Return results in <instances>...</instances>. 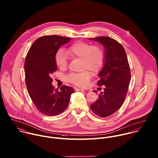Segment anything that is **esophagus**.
<instances>
[{"label":"esophagus","instance_id":"1","mask_svg":"<svg viewBox=\"0 0 158 158\" xmlns=\"http://www.w3.org/2000/svg\"><path fill=\"white\" fill-rule=\"evenodd\" d=\"M74 90L75 91H82V90H84L83 89H79V88H77V87H74Z\"/></svg>","mask_w":158,"mask_h":158}]
</instances>
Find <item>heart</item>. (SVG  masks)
<instances>
[{
    "label": "heart",
    "instance_id": "1",
    "mask_svg": "<svg viewBox=\"0 0 158 158\" xmlns=\"http://www.w3.org/2000/svg\"><path fill=\"white\" fill-rule=\"evenodd\" d=\"M73 59H81V70L78 73H72L67 77L70 83L79 86L87 85L91 73H98L103 68L105 60V54L103 48L98 45L79 41L71 45L67 49V52L62 48L58 50L55 60L57 66L61 69H65L68 64V56Z\"/></svg>",
    "mask_w": 158,
    "mask_h": 158
}]
</instances>
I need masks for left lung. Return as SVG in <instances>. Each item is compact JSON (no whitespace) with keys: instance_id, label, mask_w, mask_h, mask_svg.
I'll return each instance as SVG.
<instances>
[{"instance_id":"8db88e82","label":"left lung","mask_w":158,"mask_h":158,"mask_svg":"<svg viewBox=\"0 0 158 158\" xmlns=\"http://www.w3.org/2000/svg\"><path fill=\"white\" fill-rule=\"evenodd\" d=\"M89 39L101 43L105 48V64L97 82L98 85H103L104 91L90 106L96 115L105 118L116 112L126 99L131 81L130 66L126 51L118 41L110 37Z\"/></svg>"}]
</instances>
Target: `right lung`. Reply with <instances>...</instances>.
<instances>
[{
	"label": "right lung",
	"mask_w": 158,
	"mask_h": 158,
	"mask_svg": "<svg viewBox=\"0 0 158 158\" xmlns=\"http://www.w3.org/2000/svg\"><path fill=\"white\" fill-rule=\"evenodd\" d=\"M69 37L44 35L32 44L24 62L25 82L28 94L36 108L42 114L54 116L68 107L74 89L63 85L55 89L52 74L57 69L55 56L60 47L70 40Z\"/></svg>",
	"instance_id": "add662e5"
}]
</instances>
